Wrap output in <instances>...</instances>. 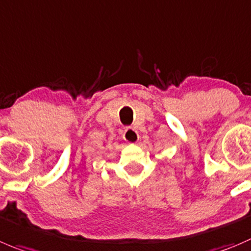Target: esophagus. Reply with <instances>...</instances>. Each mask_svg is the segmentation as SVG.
Returning <instances> with one entry per match:
<instances>
[{
    "label": "esophagus",
    "mask_w": 251,
    "mask_h": 251,
    "mask_svg": "<svg viewBox=\"0 0 251 251\" xmlns=\"http://www.w3.org/2000/svg\"><path fill=\"white\" fill-rule=\"evenodd\" d=\"M123 139L127 143H137L139 140V134H138L137 130L132 127H127L124 129L123 134H122Z\"/></svg>",
    "instance_id": "1"
}]
</instances>
